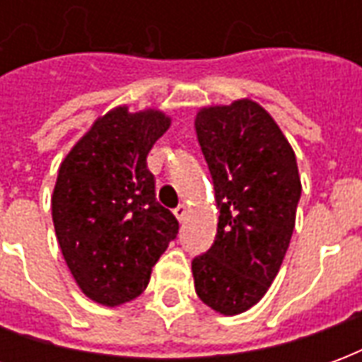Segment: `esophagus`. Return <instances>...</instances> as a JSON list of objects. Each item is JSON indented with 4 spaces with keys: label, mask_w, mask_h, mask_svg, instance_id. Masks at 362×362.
Segmentation results:
<instances>
[{
    "label": "esophagus",
    "mask_w": 362,
    "mask_h": 362,
    "mask_svg": "<svg viewBox=\"0 0 362 362\" xmlns=\"http://www.w3.org/2000/svg\"><path fill=\"white\" fill-rule=\"evenodd\" d=\"M186 215H188V205L180 204L178 207H176V209H174V217L180 221V223L186 219Z\"/></svg>",
    "instance_id": "34e87169"
}]
</instances>
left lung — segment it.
Masks as SVG:
<instances>
[{
  "label": "left lung",
  "instance_id": "8db88e82",
  "mask_svg": "<svg viewBox=\"0 0 362 362\" xmlns=\"http://www.w3.org/2000/svg\"><path fill=\"white\" fill-rule=\"evenodd\" d=\"M194 127L219 211L215 243L192 262L194 285L211 310L236 316L258 304L279 273L300 174L285 134L252 98L202 106Z\"/></svg>",
  "mask_w": 362,
  "mask_h": 362
}]
</instances>
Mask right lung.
I'll list each match as a JSON object with an SVG mask.
<instances>
[{
  "instance_id": "1",
  "label": "right lung",
  "mask_w": 362,
  "mask_h": 362,
  "mask_svg": "<svg viewBox=\"0 0 362 362\" xmlns=\"http://www.w3.org/2000/svg\"><path fill=\"white\" fill-rule=\"evenodd\" d=\"M170 124L158 108L129 112L122 104L98 116L59 165L52 194L59 250L83 295L103 306L141 295L178 233L147 168Z\"/></svg>"
}]
</instances>
